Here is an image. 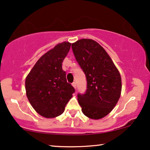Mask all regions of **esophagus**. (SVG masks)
<instances>
[{
	"label": "esophagus",
	"mask_w": 150,
	"mask_h": 150,
	"mask_svg": "<svg viewBox=\"0 0 150 150\" xmlns=\"http://www.w3.org/2000/svg\"><path fill=\"white\" fill-rule=\"evenodd\" d=\"M72 86H73L74 87V88H76V83H75V82H73V83H72Z\"/></svg>",
	"instance_id": "1"
}]
</instances>
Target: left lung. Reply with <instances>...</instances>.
<instances>
[{
    "mask_svg": "<svg viewBox=\"0 0 150 150\" xmlns=\"http://www.w3.org/2000/svg\"><path fill=\"white\" fill-rule=\"evenodd\" d=\"M74 55L85 73L84 94H77L83 115L99 119L110 112L121 92L120 73L105 49L91 39H81L72 44Z\"/></svg>",
    "mask_w": 150,
    "mask_h": 150,
    "instance_id": "left-lung-1",
    "label": "left lung"
}]
</instances>
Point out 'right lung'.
<instances>
[{"instance_id":"right-lung-1","label":"right lung","mask_w":150,"mask_h":150,"mask_svg":"<svg viewBox=\"0 0 150 150\" xmlns=\"http://www.w3.org/2000/svg\"><path fill=\"white\" fill-rule=\"evenodd\" d=\"M71 44L64 42L40 58L26 77L27 97L32 107L46 118H54L64 112L75 90L68 83L63 60Z\"/></svg>"}]
</instances>
